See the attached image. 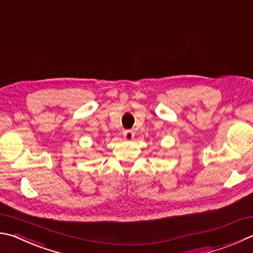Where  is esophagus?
Returning a JSON list of instances; mask_svg holds the SVG:
<instances>
[{
    "label": "esophagus",
    "mask_w": 253,
    "mask_h": 253,
    "mask_svg": "<svg viewBox=\"0 0 253 253\" xmlns=\"http://www.w3.org/2000/svg\"><path fill=\"white\" fill-rule=\"evenodd\" d=\"M123 136L126 140H131L132 138H134L135 134H134V131H132V130H124Z\"/></svg>",
    "instance_id": "34e87169"
}]
</instances>
